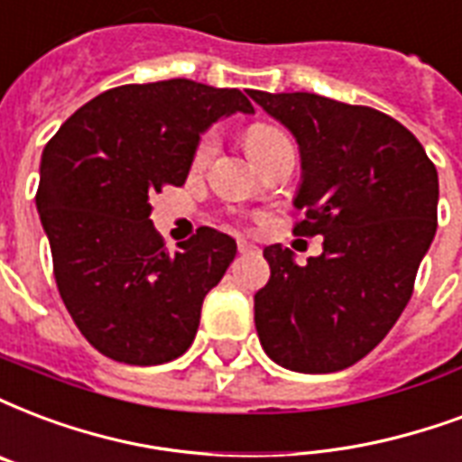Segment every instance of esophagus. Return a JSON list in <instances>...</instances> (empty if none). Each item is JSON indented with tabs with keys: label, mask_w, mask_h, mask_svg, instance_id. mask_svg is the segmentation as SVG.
Instances as JSON below:
<instances>
[{
	"label": "esophagus",
	"mask_w": 462,
	"mask_h": 462,
	"mask_svg": "<svg viewBox=\"0 0 462 462\" xmlns=\"http://www.w3.org/2000/svg\"><path fill=\"white\" fill-rule=\"evenodd\" d=\"M255 251V245L251 241H245V238H238V253H253Z\"/></svg>",
	"instance_id": "34e87169"
}]
</instances>
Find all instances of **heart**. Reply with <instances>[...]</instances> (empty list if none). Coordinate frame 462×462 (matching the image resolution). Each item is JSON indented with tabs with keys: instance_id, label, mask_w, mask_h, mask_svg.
<instances>
[{
	"instance_id": "1",
	"label": "heart",
	"mask_w": 462,
	"mask_h": 462,
	"mask_svg": "<svg viewBox=\"0 0 462 462\" xmlns=\"http://www.w3.org/2000/svg\"><path fill=\"white\" fill-rule=\"evenodd\" d=\"M282 141H287V136H284L280 128L270 126V124H253V126L245 131V148H248V152H251L253 158H255L258 152L273 148V145L282 143ZM214 151H217V136H214V131H207V134L199 136L197 145H194V168H204V165L211 161Z\"/></svg>"
}]
</instances>
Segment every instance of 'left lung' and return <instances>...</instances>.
<instances>
[{"label":"left lung","instance_id":"left-lung-1","mask_svg":"<svg viewBox=\"0 0 462 462\" xmlns=\"http://www.w3.org/2000/svg\"><path fill=\"white\" fill-rule=\"evenodd\" d=\"M248 95L300 143L292 234L324 236L307 265L280 244L263 251L260 343L287 370L336 373L365 358L411 300L439 224L436 165L409 128L373 106L311 92Z\"/></svg>","mask_w":462,"mask_h":462}]
</instances>
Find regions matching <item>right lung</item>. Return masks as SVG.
Returning <instances> with one entry per match:
<instances>
[{
  "label": "right lung",
  "instance_id": "add662e5",
  "mask_svg": "<svg viewBox=\"0 0 462 462\" xmlns=\"http://www.w3.org/2000/svg\"><path fill=\"white\" fill-rule=\"evenodd\" d=\"M234 112H253L241 89L194 79L121 85L48 141L36 207L55 284L79 334L106 358L161 365L192 346L236 241L202 226L170 253L148 197L185 185L199 134Z\"/></svg>",
  "mask_w": 462,
  "mask_h": 462
}]
</instances>
